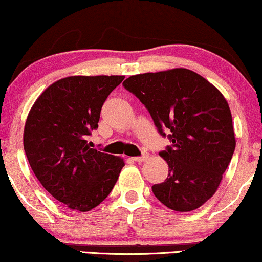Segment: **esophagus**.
Listing matches in <instances>:
<instances>
[{
  "label": "esophagus",
  "mask_w": 262,
  "mask_h": 262,
  "mask_svg": "<svg viewBox=\"0 0 262 262\" xmlns=\"http://www.w3.org/2000/svg\"><path fill=\"white\" fill-rule=\"evenodd\" d=\"M147 158H148V156L142 155V156H140V157H134V158H132V161H135V162H137V163H141V162L146 161Z\"/></svg>",
  "instance_id": "esophagus-1"
}]
</instances>
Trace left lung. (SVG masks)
Masks as SVG:
<instances>
[{"instance_id":"obj_1","label":"left lung","mask_w":262,"mask_h":262,"mask_svg":"<svg viewBox=\"0 0 262 262\" xmlns=\"http://www.w3.org/2000/svg\"><path fill=\"white\" fill-rule=\"evenodd\" d=\"M122 85L171 142L159 153L169 174L152 186L155 196L174 211L199 208L216 192L235 149L227 100L204 77L186 69L131 76Z\"/></svg>"}]
</instances>
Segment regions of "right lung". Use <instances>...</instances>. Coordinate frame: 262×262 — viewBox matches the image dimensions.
<instances>
[{
  "instance_id": "1",
  "label": "right lung",
  "mask_w": 262,
  "mask_h": 262,
  "mask_svg": "<svg viewBox=\"0 0 262 262\" xmlns=\"http://www.w3.org/2000/svg\"><path fill=\"white\" fill-rule=\"evenodd\" d=\"M124 76H73L55 82L36 99L24 127V150L50 195L87 212L107 198L124 161L91 148L100 110Z\"/></svg>"
}]
</instances>
